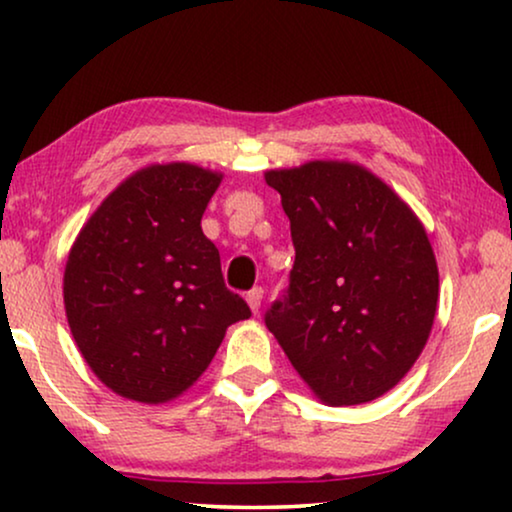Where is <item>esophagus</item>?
I'll list each match as a JSON object with an SVG mask.
<instances>
[{"instance_id": "1", "label": "esophagus", "mask_w": 512, "mask_h": 512, "mask_svg": "<svg viewBox=\"0 0 512 512\" xmlns=\"http://www.w3.org/2000/svg\"><path fill=\"white\" fill-rule=\"evenodd\" d=\"M261 300H263V289H261V286H254V289L247 293V303H249L251 312H254V314L261 310Z\"/></svg>"}]
</instances>
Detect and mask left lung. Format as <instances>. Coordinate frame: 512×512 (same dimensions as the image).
Wrapping results in <instances>:
<instances>
[{"label": "left lung", "instance_id": "obj_1", "mask_svg": "<svg viewBox=\"0 0 512 512\" xmlns=\"http://www.w3.org/2000/svg\"><path fill=\"white\" fill-rule=\"evenodd\" d=\"M296 247L286 296L265 314L319 401L359 405L415 366L438 307V265L408 202L349 160L265 172Z\"/></svg>", "mask_w": 512, "mask_h": 512}]
</instances>
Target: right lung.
<instances>
[{
    "instance_id": "obj_1",
    "label": "right lung",
    "mask_w": 512,
    "mask_h": 512,
    "mask_svg": "<svg viewBox=\"0 0 512 512\" xmlns=\"http://www.w3.org/2000/svg\"><path fill=\"white\" fill-rule=\"evenodd\" d=\"M223 179L193 163L149 165L118 184L69 249V331L114 394L167 403L205 373L251 310L228 291L202 214Z\"/></svg>"
}]
</instances>
